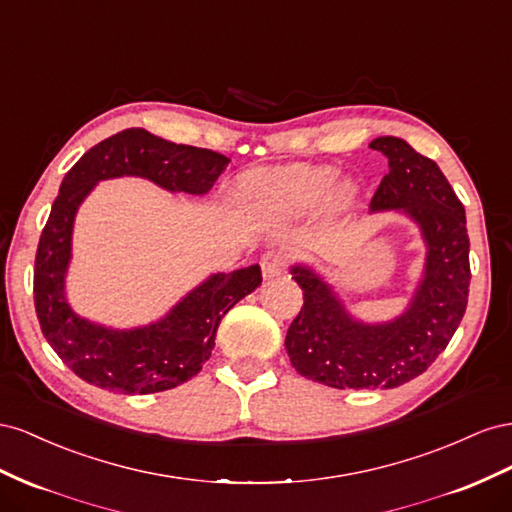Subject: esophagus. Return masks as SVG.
Wrapping results in <instances>:
<instances>
[{
	"instance_id": "34e87169",
	"label": "esophagus",
	"mask_w": 512,
	"mask_h": 512,
	"mask_svg": "<svg viewBox=\"0 0 512 512\" xmlns=\"http://www.w3.org/2000/svg\"><path fill=\"white\" fill-rule=\"evenodd\" d=\"M287 264V255L281 251H270L261 257V272H264V279L270 281L274 276H281Z\"/></svg>"
}]
</instances>
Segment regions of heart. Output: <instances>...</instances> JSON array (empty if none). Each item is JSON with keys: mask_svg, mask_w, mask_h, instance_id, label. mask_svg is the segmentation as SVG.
<instances>
[{"mask_svg": "<svg viewBox=\"0 0 512 512\" xmlns=\"http://www.w3.org/2000/svg\"><path fill=\"white\" fill-rule=\"evenodd\" d=\"M360 184L354 178L339 180L334 165H289L255 171L238 180L236 199L261 221H296L321 206L330 216H341L356 206Z\"/></svg>", "mask_w": 512, "mask_h": 512, "instance_id": "obj_1", "label": "heart"}]
</instances>
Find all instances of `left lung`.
<instances>
[{"label": "left lung", "mask_w": 512, "mask_h": 512, "mask_svg": "<svg viewBox=\"0 0 512 512\" xmlns=\"http://www.w3.org/2000/svg\"><path fill=\"white\" fill-rule=\"evenodd\" d=\"M369 148L388 158L371 214L397 212L418 227L425 266L405 309L386 321H362L309 264L291 266L304 296L285 349L294 369L330 388H397L425 373L459 328L470 294V238L463 203L431 158L399 137Z\"/></svg>", "instance_id": "left-lung-1"}]
</instances>
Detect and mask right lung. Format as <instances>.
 Wrapping results in <instances>:
<instances>
[{"label":"right lung","instance_id":"add662e5","mask_svg":"<svg viewBox=\"0 0 512 512\" xmlns=\"http://www.w3.org/2000/svg\"><path fill=\"white\" fill-rule=\"evenodd\" d=\"M229 158L173 143L145 128H126L87 150L62 180L34 264V302L53 352L83 382L122 394H152L195 377L212 354L216 328L229 309L261 285L257 264L210 274L152 324L111 328L81 317L66 296L72 231L96 184L143 178L169 193L206 195Z\"/></svg>","mask_w":512,"mask_h":512}]
</instances>
